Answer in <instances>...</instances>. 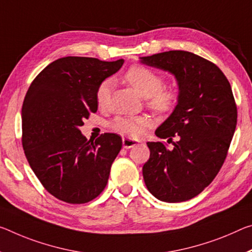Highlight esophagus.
<instances>
[{"mask_svg":"<svg viewBox=\"0 0 252 252\" xmlns=\"http://www.w3.org/2000/svg\"><path fill=\"white\" fill-rule=\"evenodd\" d=\"M122 145H123V148H126V149H130V148H132L134 146H138L139 141L133 140V139H130V138H123Z\"/></svg>","mask_w":252,"mask_h":252,"instance_id":"34e87169","label":"esophagus"}]
</instances>
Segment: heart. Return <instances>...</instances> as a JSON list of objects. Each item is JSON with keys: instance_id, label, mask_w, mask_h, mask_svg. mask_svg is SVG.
I'll list each match as a JSON object with an SVG mask.
<instances>
[{"instance_id": "heart-1", "label": "heart", "mask_w": 252, "mask_h": 252, "mask_svg": "<svg viewBox=\"0 0 252 252\" xmlns=\"http://www.w3.org/2000/svg\"><path fill=\"white\" fill-rule=\"evenodd\" d=\"M126 83L141 96L149 97V105L158 113H168L176 106L178 92L174 89H162L163 77L145 66L134 65L125 75ZM111 81L99 84L96 91V103L99 107L106 105L110 96ZM151 126V119L146 115L140 117H118L111 123V127L117 132L127 137L139 138Z\"/></svg>"}]
</instances>
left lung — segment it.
<instances>
[{"label":"left lung","instance_id":"1","mask_svg":"<svg viewBox=\"0 0 252 252\" xmlns=\"http://www.w3.org/2000/svg\"><path fill=\"white\" fill-rule=\"evenodd\" d=\"M147 66L168 71L178 85V102L147 142L150 157L142 167L148 190L159 201H189L212 183L221 168L237 126L231 85L217 65L189 51L170 50L140 57Z\"/></svg>","mask_w":252,"mask_h":252}]
</instances>
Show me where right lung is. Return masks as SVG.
<instances>
[{
    "label": "right lung",
    "mask_w": 252,
    "mask_h": 252,
    "mask_svg": "<svg viewBox=\"0 0 252 252\" xmlns=\"http://www.w3.org/2000/svg\"><path fill=\"white\" fill-rule=\"evenodd\" d=\"M125 61L63 57L31 83L22 105V146L28 162L56 198L82 204L105 189L112 162L122 148L118 134L87 140L79 127L97 111L99 84Z\"/></svg>",
    "instance_id": "add662e5"
}]
</instances>
